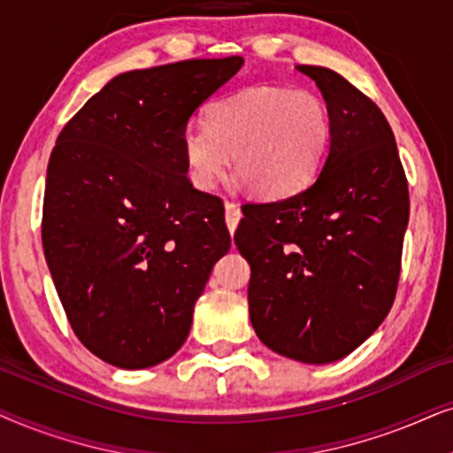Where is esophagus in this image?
<instances>
[{"label": "esophagus", "instance_id": "34e87169", "mask_svg": "<svg viewBox=\"0 0 453 453\" xmlns=\"http://www.w3.org/2000/svg\"><path fill=\"white\" fill-rule=\"evenodd\" d=\"M240 217H242V211H240V204L236 203H226V223H227V230L232 234L236 232Z\"/></svg>", "mask_w": 453, "mask_h": 453}]
</instances>
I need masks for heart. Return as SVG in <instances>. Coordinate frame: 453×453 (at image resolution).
I'll list each match as a JSON object with an SVG mask.
<instances>
[{
	"instance_id": "1",
	"label": "heart",
	"mask_w": 453,
	"mask_h": 453,
	"mask_svg": "<svg viewBox=\"0 0 453 453\" xmlns=\"http://www.w3.org/2000/svg\"><path fill=\"white\" fill-rule=\"evenodd\" d=\"M331 138V116L311 90L250 87L207 107V126L182 134L190 182L215 188L230 165L250 192L283 198L303 190L321 170Z\"/></svg>"
}]
</instances>
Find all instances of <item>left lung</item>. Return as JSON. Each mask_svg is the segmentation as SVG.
Instances as JSON below:
<instances>
[{
	"mask_svg": "<svg viewBox=\"0 0 453 453\" xmlns=\"http://www.w3.org/2000/svg\"><path fill=\"white\" fill-rule=\"evenodd\" d=\"M298 70L327 104V159L298 195L244 204L234 242L250 263L258 340L281 357L325 365L348 357L388 317L410 198L381 110L334 70Z\"/></svg>",
	"mask_w": 453,
	"mask_h": 453,
	"instance_id": "1",
	"label": "left lung"
}]
</instances>
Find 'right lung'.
Instances as JSON below:
<instances>
[{
    "label": "right lung",
    "instance_id": "right-lung-1",
    "mask_svg": "<svg viewBox=\"0 0 453 453\" xmlns=\"http://www.w3.org/2000/svg\"><path fill=\"white\" fill-rule=\"evenodd\" d=\"M240 56L124 72L59 132L41 238L82 346L119 369L178 352L211 269L230 250L219 196L186 176L188 119Z\"/></svg>",
    "mask_w": 453,
    "mask_h": 453
}]
</instances>
